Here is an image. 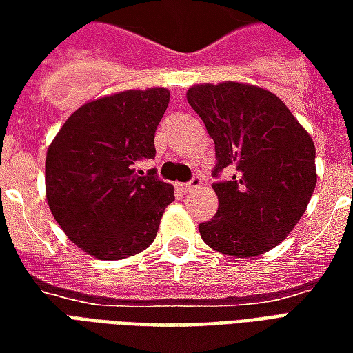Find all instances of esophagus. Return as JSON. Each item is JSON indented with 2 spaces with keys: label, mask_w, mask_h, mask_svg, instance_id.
I'll return each mask as SVG.
<instances>
[{
  "label": "esophagus",
  "mask_w": 353,
  "mask_h": 353,
  "mask_svg": "<svg viewBox=\"0 0 353 353\" xmlns=\"http://www.w3.org/2000/svg\"><path fill=\"white\" fill-rule=\"evenodd\" d=\"M200 185H202V179H200V176H192V179L189 181V183H179L177 185V189L183 192V194H187V192L196 191Z\"/></svg>",
  "instance_id": "1"
}]
</instances>
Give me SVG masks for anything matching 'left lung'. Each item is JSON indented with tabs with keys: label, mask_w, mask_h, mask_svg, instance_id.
Instances as JSON below:
<instances>
[{
	"label": "left lung",
	"mask_w": 353,
	"mask_h": 353,
	"mask_svg": "<svg viewBox=\"0 0 353 353\" xmlns=\"http://www.w3.org/2000/svg\"><path fill=\"white\" fill-rule=\"evenodd\" d=\"M187 101L215 143L219 208L200 223L202 240L230 257H257L285 240L306 212L316 176V147L288 105L242 83L194 85Z\"/></svg>",
	"instance_id": "left-lung-1"
}]
</instances>
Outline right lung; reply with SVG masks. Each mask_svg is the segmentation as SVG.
<instances>
[{
    "instance_id": "obj_1",
    "label": "right lung",
    "mask_w": 353,
    "mask_h": 353,
    "mask_svg": "<svg viewBox=\"0 0 353 353\" xmlns=\"http://www.w3.org/2000/svg\"><path fill=\"white\" fill-rule=\"evenodd\" d=\"M166 88L124 90L81 105L45 162L47 202L65 236L96 259L132 257L153 244L174 187L154 170V132L168 108Z\"/></svg>"
}]
</instances>
